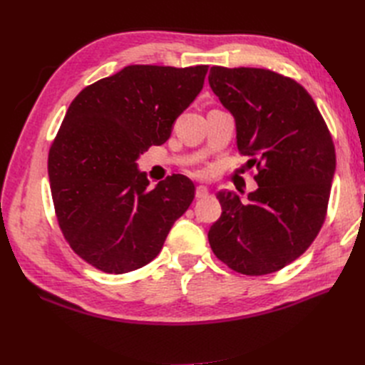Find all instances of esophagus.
<instances>
[{
  "label": "esophagus",
  "mask_w": 365,
  "mask_h": 365,
  "mask_svg": "<svg viewBox=\"0 0 365 365\" xmlns=\"http://www.w3.org/2000/svg\"><path fill=\"white\" fill-rule=\"evenodd\" d=\"M195 193H196V197H207L208 196V189L205 185H197Z\"/></svg>",
  "instance_id": "34e87169"
}]
</instances>
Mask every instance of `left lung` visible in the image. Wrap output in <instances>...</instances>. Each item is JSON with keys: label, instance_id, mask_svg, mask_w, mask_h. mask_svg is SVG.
Instances as JSON below:
<instances>
[{"label": "left lung", "instance_id": "obj_1", "mask_svg": "<svg viewBox=\"0 0 365 365\" xmlns=\"http://www.w3.org/2000/svg\"><path fill=\"white\" fill-rule=\"evenodd\" d=\"M208 83L235 118L239 152L259 169L247 201L216 193L222 215L208 230L210 247L240 274L279 271L311 247L324 222L336 168L332 137L311 94L289 77L212 67Z\"/></svg>", "mask_w": 365, "mask_h": 365}]
</instances>
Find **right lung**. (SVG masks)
Listing matches in <instances>:
<instances>
[{"label": "right lung", "instance_id": "right-lung-1", "mask_svg": "<svg viewBox=\"0 0 365 365\" xmlns=\"http://www.w3.org/2000/svg\"><path fill=\"white\" fill-rule=\"evenodd\" d=\"M207 71L208 65H129L71 102L48 153V178L65 239L97 269L145 267L190 207L192 180L172 175L150 189L137 160L169 140Z\"/></svg>", "mask_w": 365, "mask_h": 365}]
</instances>
